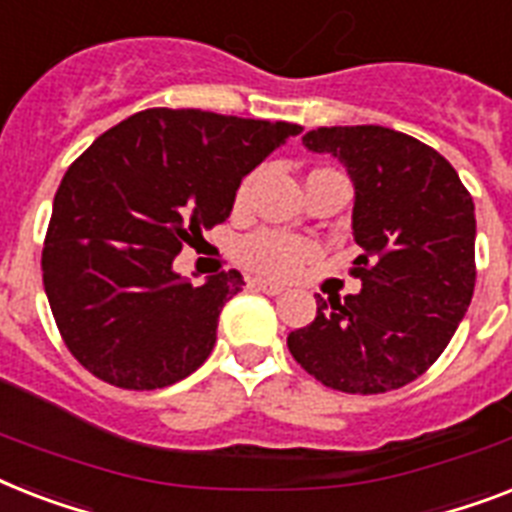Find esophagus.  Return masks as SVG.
<instances>
[{
    "label": "esophagus",
    "mask_w": 512,
    "mask_h": 512,
    "mask_svg": "<svg viewBox=\"0 0 512 512\" xmlns=\"http://www.w3.org/2000/svg\"><path fill=\"white\" fill-rule=\"evenodd\" d=\"M249 286H252V289H257V292L270 294V297H276V294H281L286 289L284 284H276V281H265V278H252V281H249Z\"/></svg>",
    "instance_id": "esophagus-1"
}]
</instances>
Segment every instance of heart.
<instances>
[{"instance_id": "1", "label": "heart", "mask_w": 512, "mask_h": 512, "mask_svg": "<svg viewBox=\"0 0 512 512\" xmlns=\"http://www.w3.org/2000/svg\"><path fill=\"white\" fill-rule=\"evenodd\" d=\"M252 189V178H244L239 191H236V205H244ZM315 255V247L305 239L281 231H257L247 236L236 247L239 263L247 265L255 273L263 276H292L299 265Z\"/></svg>"}]
</instances>
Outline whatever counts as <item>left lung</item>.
<instances>
[{
  "label": "left lung",
  "mask_w": 512,
  "mask_h": 512,
  "mask_svg": "<svg viewBox=\"0 0 512 512\" xmlns=\"http://www.w3.org/2000/svg\"><path fill=\"white\" fill-rule=\"evenodd\" d=\"M342 162L355 186L352 270L363 289L318 297V315L289 334V352L347 394L400 389L450 344L476 286V215L455 168L429 144L384 126H331L302 136Z\"/></svg>",
  "instance_id": "8db88e82"
}]
</instances>
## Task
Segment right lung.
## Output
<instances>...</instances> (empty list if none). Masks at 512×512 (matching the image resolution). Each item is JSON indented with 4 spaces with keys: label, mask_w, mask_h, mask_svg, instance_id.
I'll return each instance as SVG.
<instances>
[{
    "label": "right lung",
    "mask_w": 512,
    "mask_h": 512,
    "mask_svg": "<svg viewBox=\"0 0 512 512\" xmlns=\"http://www.w3.org/2000/svg\"><path fill=\"white\" fill-rule=\"evenodd\" d=\"M302 126L205 110L136 112L62 176L41 252L44 292L70 355L120 389H162L215 347L239 270L202 286L173 270L181 249L231 215L236 189Z\"/></svg>",
    "instance_id": "obj_1"
}]
</instances>
